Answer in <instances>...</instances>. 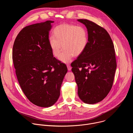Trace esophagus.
<instances>
[{"mask_svg": "<svg viewBox=\"0 0 133 133\" xmlns=\"http://www.w3.org/2000/svg\"><path fill=\"white\" fill-rule=\"evenodd\" d=\"M67 69H68V70L69 71L71 70V67L69 65L67 64Z\"/></svg>", "mask_w": 133, "mask_h": 133, "instance_id": "obj_1", "label": "esophagus"}]
</instances>
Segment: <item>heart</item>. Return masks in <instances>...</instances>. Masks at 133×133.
Listing matches in <instances>:
<instances>
[{
    "instance_id": "b5f03b06",
    "label": "heart",
    "mask_w": 133,
    "mask_h": 133,
    "mask_svg": "<svg viewBox=\"0 0 133 133\" xmlns=\"http://www.w3.org/2000/svg\"><path fill=\"white\" fill-rule=\"evenodd\" d=\"M55 36L49 37V44L53 55L58 57L62 47L64 48L59 60L68 63L74 56H80L85 51L88 41V32L83 26L63 24L55 27Z\"/></svg>"
}]
</instances>
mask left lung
Segmentation results:
<instances>
[{
  "label": "left lung",
  "instance_id": "8db88e82",
  "mask_svg": "<svg viewBox=\"0 0 133 133\" xmlns=\"http://www.w3.org/2000/svg\"><path fill=\"white\" fill-rule=\"evenodd\" d=\"M87 29L88 41L85 51L72 62V71L80 99L94 104L110 91L117 67L115 51L108 32L87 19H78Z\"/></svg>",
  "mask_w": 133,
  "mask_h": 133
}]
</instances>
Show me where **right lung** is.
Segmentation results:
<instances>
[{"mask_svg":"<svg viewBox=\"0 0 133 133\" xmlns=\"http://www.w3.org/2000/svg\"><path fill=\"white\" fill-rule=\"evenodd\" d=\"M47 21L24 27L16 37L12 61L20 86L35 105L48 107L60 95L66 65L53 57L49 44L51 23Z\"/></svg>","mask_w":133,"mask_h":133,"instance_id":"1","label":"right lung"}]
</instances>
